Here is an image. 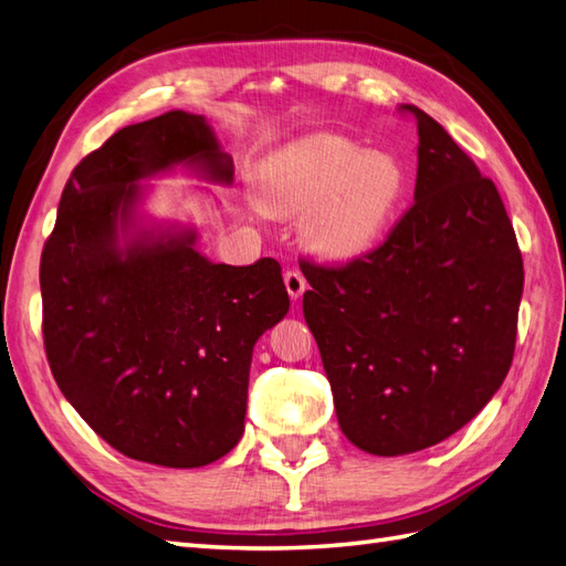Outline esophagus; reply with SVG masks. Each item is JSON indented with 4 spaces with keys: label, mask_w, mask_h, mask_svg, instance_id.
<instances>
[{
    "label": "esophagus",
    "mask_w": 566,
    "mask_h": 566,
    "mask_svg": "<svg viewBox=\"0 0 566 566\" xmlns=\"http://www.w3.org/2000/svg\"><path fill=\"white\" fill-rule=\"evenodd\" d=\"M284 284H286V292H289V296H292L294 301L296 298H301V294L306 292V277L304 274H301L298 270H286L284 272Z\"/></svg>",
    "instance_id": "34e87169"
}]
</instances>
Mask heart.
<instances>
[{
  "mask_svg": "<svg viewBox=\"0 0 566 566\" xmlns=\"http://www.w3.org/2000/svg\"><path fill=\"white\" fill-rule=\"evenodd\" d=\"M405 168L388 151H359L339 135H313L277 151L258 176L270 214L298 217L306 241L331 260H354L384 239L405 197Z\"/></svg>",
  "mask_w": 566,
  "mask_h": 566,
  "instance_id": "heart-1",
  "label": "heart"
}]
</instances>
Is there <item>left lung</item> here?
Wrapping results in <instances>:
<instances>
[{
	"instance_id": "1",
	"label": "left lung",
	"mask_w": 566,
	"mask_h": 566,
	"mask_svg": "<svg viewBox=\"0 0 566 566\" xmlns=\"http://www.w3.org/2000/svg\"><path fill=\"white\" fill-rule=\"evenodd\" d=\"M415 202L349 262L304 258V315L345 437L374 455L449 439L502 386L516 349L523 258L502 197L415 105Z\"/></svg>"
}]
</instances>
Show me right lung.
Masks as SVG:
<instances>
[{"label": "right lung", "instance_id": "obj_1", "mask_svg": "<svg viewBox=\"0 0 566 566\" xmlns=\"http://www.w3.org/2000/svg\"><path fill=\"white\" fill-rule=\"evenodd\" d=\"M233 166L202 115L127 125L76 164L41 255L50 371L84 422L142 463L200 468L243 437L258 337L289 311L274 258L214 265L195 233L117 245L139 182L176 164Z\"/></svg>", "mask_w": 566, "mask_h": 566}]
</instances>
